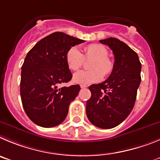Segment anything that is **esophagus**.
<instances>
[{
  "label": "esophagus",
  "mask_w": 160,
  "mask_h": 160,
  "mask_svg": "<svg viewBox=\"0 0 160 160\" xmlns=\"http://www.w3.org/2000/svg\"><path fill=\"white\" fill-rule=\"evenodd\" d=\"M80 88H87V86H86V85H80Z\"/></svg>",
  "instance_id": "1"
}]
</instances>
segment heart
<instances>
[{
    "label": "heart",
    "mask_w": 160,
    "mask_h": 160,
    "mask_svg": "<svg viewBox=\"0 0 160 160\" xmlns=\"http://www.w3.org/2000/svg\"><path fill=\"white\" fill-rule=\"evenodd\" d=\"M108 52L103 45L89 44L82 54L77 47H72L65 54V60L68 68L77 71L83 66L84 60L94 59L90 65V71H80L75 73L72 80L78 84L97 83L103 79V74L108 76L113 70V63L108 58Z\"/></svg>",
    "instance_id": "1"
}]
</instances>
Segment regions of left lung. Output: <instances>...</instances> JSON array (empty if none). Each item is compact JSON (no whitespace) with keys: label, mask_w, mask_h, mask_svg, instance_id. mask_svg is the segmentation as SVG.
<instances>
[{"label":"left lung","mask_w":160,"mask_h":160,"mask_svg":"<svg viewBox=\"0 0 160 160\" xmlns=\"http://www.w3.org/2000/svg\"><path fill=\"white\" fill-rule=\"evenodd\" d=\"M112 50L113 70L107 80L89 86L92 96L86 114L95 126L109 129L118 126L132 112L141 82V63L137 53L116 38L100 40Z\"/></svg>","instance_id":"1"}]
</instances>
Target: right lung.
I'll return each mask as SVG.
<instances>
[{
    "label": "right lung",
    "instance_id": "obj_1",
    "mask_svg": "<svg viewBox=\"0 0 160 160\" xmlns=\"http://www.w3.org/2000/svg\"><path fill=\"white\" fill-rule=\"evenodd\" d=\"M84 41L56 32L37 42L27 54L21 67V97L23 108L32 121L43 128L60 124L68 107L77 97L79 84L59 88L72 75L66 64L70 48Z\"/></svg>",
    "mask_w": 160,
    "mask_h": 160
}]
</instances>
